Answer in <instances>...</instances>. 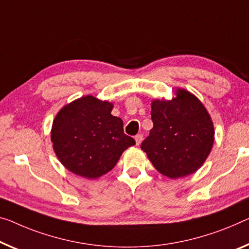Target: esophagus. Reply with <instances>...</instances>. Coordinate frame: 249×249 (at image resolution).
Masks as SVG:
<instances>
[{"mask_svg": "<svg viewBox=\"0 0 249 249\" xmlns=\"http://www.w3.org/2000/svg\"><path fill=\"white\" fill-rule=\"evenodd\" d=\"M142 139H143V136H142V135H137V136L135 137V140H136L137 146H139V144L141 143V141H142Z\"/></svg>", "mask_w": 249, "mask_h": 249, "instance_id": "1", "label": "esophagus"}]
</instances>
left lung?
Here are the masks:
<instances>
[{
	"instance_id": "obj_1",
	"label": "left lung",
	"mask_w": 249,
	"mask_h": 249,
	"mask_svg": "<svg viewBox=\"0 0 249 249\" xmlns=\"http://www.w3.org/2000/svg\"><path fill=\"white\" fill-rule=\"evenodd\" d=\"M154 127L141 149L159 173L179 178L205 162L213 143V125L208 112L188 91L178 89L171 101L151 103Z\"/></svg>"
}]
</instances>
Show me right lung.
<instances>
[{"mask_svg":"<svg viewBox=\"0 0 249 249\" xmlns=\"http://www.w3.org/2000/svg\"><path fill=\"white\" fill-rule=\"evenodd\" d=\"M111 110L112 103L87 95L56 114L51 131L53 149L71 173L89 179L100 177L116 166L125 149L136 144Z\"/></svg>","mask_w":249,"mask_h":249,"instance_id":"obj_1","label":"right lung"}]
</instances>
